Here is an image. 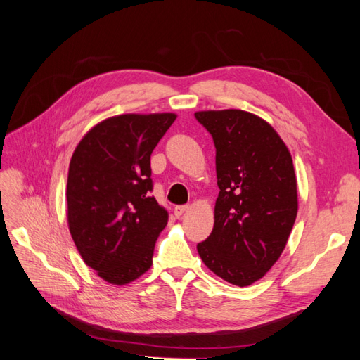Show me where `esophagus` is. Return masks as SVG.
<instances>
[{"mask_svg":"<svg viewBox=\"0 0 360 360\" xmlns=\"http://www.w3.org/2000/svg\"><path fill=\"white\" fill-rule=\"evenodd\" d=\"M188 210H189L188 205H177L176 209H174V214H176L177 217H180L181 214H184Z\"/></svg>","mask_w":360,"mask_h":360,"instance_id":"34e87169","label":"esophagus"}]
</instances>
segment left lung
I'll list each match as a JSON object with an SVG mask.
<instances>
[{
    "instance_id": "1",
    "label": "left lung",
    "mask_w": 360,
    "mask_h": 360,
    "mask_svg": "<svg viewBox=\"0 0 360 360\" xmlns=\"http://www.w3.org/2000/svg\"><path fill=\"white\" fill-rule=\"evenodd\" d=\"M216 147L219 195L214 225L197 249L204 264L248 287L279 259L297 216V180L290 150L266 120L242 110L198 111Z\"/></svg>"
}]
</instances>
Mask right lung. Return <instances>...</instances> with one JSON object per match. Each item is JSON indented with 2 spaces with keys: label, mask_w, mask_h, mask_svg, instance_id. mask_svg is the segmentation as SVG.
<instances>
[{
  "label": "right lung",
  "mask_w": 360,
  "mask_h": 360,
  "mask_svg": "<svg viewBox=\"0 0 360 360\" xmlns=\"http://www.w3.org/2000/svg\"><path fill=\"white\" fill-rule=\"evenodd\" d=\"M176 118L172 112L110 117L72 155L69 231L84 263L112 285L130 284L153 264L168 212L150 197V156Z\"/></svg>",
  "instance_id": "add662e5"
}]
</instances>
